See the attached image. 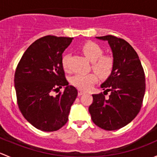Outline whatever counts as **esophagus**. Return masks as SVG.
Returning <instances> with one entry per match:
<instances>
[{
  "mask_svg": "<svg viewBox=\"0 0 157 157\" xmlns=\"http://www.w3.org/2000/svg\"><path fill=\"white\" fill-rule=\"evenodd\" d=\"M84 92L83 91H82V90H78V96H82V95L83 94H84Z\"/></svg>",
  "mask_w": 157,
  "mask_h": 157,
  "instance_id": "1",
  "label": "esophagus"
}]
</instances>
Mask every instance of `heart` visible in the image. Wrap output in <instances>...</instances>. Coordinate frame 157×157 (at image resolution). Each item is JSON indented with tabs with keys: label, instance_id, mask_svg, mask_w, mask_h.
Wrapping results in <instances>:
<instances>
[{
	"label": "heart",
	"instance_id": "1",
	"mask_svg": "<svg viewBox=\"0 0 157 157\" xmlns=\"http://www.w3.org/2000/svg\"><path fill=\"white\" fill-rule=\"evenodd\" d=\"M81 51L90 61L93 63V68L101 77H107L112 73L114 67V59L112 57L102 56V48L93 42H88L83 45ZM68 57L64 55L61 60L64 69L68 68ZM98 77L95 73L90 74H76L71 78V83L80 90H87L97 82Z\"/></svg>",
	"mask_w": 157,
	"mask_h": 157
}]
</instances>
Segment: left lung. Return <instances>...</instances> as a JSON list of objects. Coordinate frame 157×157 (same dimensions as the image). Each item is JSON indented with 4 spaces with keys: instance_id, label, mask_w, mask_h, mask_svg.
I'll return each mask as SVG.
<instances>
[{
    "instance_id": "8db88e82",
    "label": "left lung",
    "mask_w": 157,
    "mask_h": 157,
    "mask_svg": "<svg viewBox=\"0 0 157 157\" xmlns=\"http://www.w3.org/2000/svg\"><path fill=\"white\" fill-rule=\"evenodd\" d=\"M96 38L108 42L114 67L100 86L103 94L93 95L89 112L96 125L115 131L129 124L140 112L146 86L144 72L137 52L125 40L113 36ZM105 91L110 92L109 98Z\"/></svg>"
}]
</instances>
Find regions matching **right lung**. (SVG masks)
<instances>
[{
    "instance_id": "add662e5",
    "label": "right lung",
    "mask_w": 157,
    "mask_h": 157,
    "mask_svg": "<svg viewBox=\"0 0 157 157\" xmlns=\"http://www.w3.org/2000/svg\"><path fill=\"white\" fill-rule=\"evenodd\" d=\"M73 38L47 36L35 41L22 56L14 75L17 103L22 115L42 131H55L68 120L77 90L64 77L62 54ZM65 86L56 96L52 92Z\"/></svg>"
}]
</instances>
